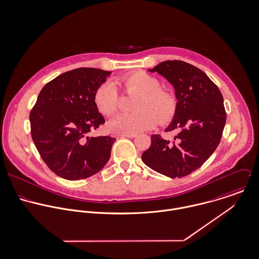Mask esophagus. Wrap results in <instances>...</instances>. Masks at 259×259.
<instances>
[{
  "label": "esophagus",
  "mask_w": 259,
  "mask_h": 259,
  "mask_svg": "<svg viewBox=\"0 0 259 259\" xmlns=\"http://www.w3.org/2000/svg\"><path fill=\"white\" fill-rule=\"evenodd\" d=\"M119 136L121 138H125V137H127V138H134V137H136V134H134V133H122Z\"/></svg>",
  "instance_id": "esophagus-1"
}]
</instances>
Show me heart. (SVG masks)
<instances>
[{"instance_id": "obj_1", "label": "heart", "mask_w": 259, "mask_h": 259, "mask_svg": "<svg viewBox=\"0 0 259 259\" xmlns=\"http://www.w3.org/2000/svg\"><path fill=\"white\" fill-rule=\"evenodd\" d=\"M126 93L139 94L133 106L134 113L117 115L109 124L111 130L123 133H138L149 130L160 123L172 119L176 112L174 97L160 89L159 80L145 73L134 72L117 80ZM94 102L105 116L114 115L119 107L120 95L110 82L100 85L94 95Z\"/></svg>"}]
</instances>
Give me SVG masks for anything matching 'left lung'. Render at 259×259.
I'll list each match as a JSON object with an SVG mask.
<instances>
[{
    "label": "left lung",
    "mask_w": 259,
    "mask_h": 259,
    "mask_svg": "<svg viewBox=\"0 0 259 259\" xmlns=\"http://www.w3.org/2000/svg\"><path fill=\"white\" fill-rule=\"evenodd\" d=\"M149 71L165 77L175 89L176 112L166 132L178 133L171 141L152 135L142 160L170 178L189 175L220 142L226 122L222 94L203 71L183 61H164Z\"/></svg>",
    "instance_id": "8db88e82"
}]
</instances>
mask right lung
Here are the masks:
<instances>
[{
  "label": "right lung",
  "instance_id": "right-lung-1",
  "mask_svg": "<svg viewBox=\"0 0 259 259\" xmlns=\"http://www.w3.org/2000/svg\"><path fill=\"white\" fill-rule=\"evenodd\" d=\"M110 74L97 68L63 73L43 87L30 113L31 135L39 154L64 179L88 178L110 158L116 139L88 136L105 123L94 95Z\"/></svg>",
  "mask_w": 259,
  "mask_h": 259
}]
</instances>
